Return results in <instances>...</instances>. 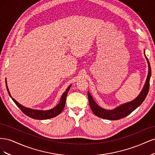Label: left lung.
Wrapping results in <instances>:
<instances>
[{
  "label": "left lung",
  "mask_w": 155,
  "mask_h": 155,
  "mask_svg": "<svg viewBox=\"0 0 155 155\" xmlns=\"http://www.w3.org/2000/svg\"><path fill=\"white\" fill-rule=\"evenodd\" d=\"M145 54V51H144ZM145 57L147 59V61L148 63V67H149V71L148 75L147 77L146 81L145 83V85L141 92L140 94L135 98V99L130 102L126 103V104H122L120 105L119 107H116V109L112 110H106L105 109H103L102 107L98 105L95 101L94 100L93 97H92L91 94L89 92H88V101L89 105L91 108V110H92L93 113L97 117H100L103 119L109 120H120L121 118H123L124 117L128 116L130 114L133 110H134L137 107H138L141 105L143 101L145 100V97H146L149 89V81L150 78L151 76V68L150 66V63L146 55H145Z\"/></svg>",
  "instance_id": "left-lung-1"
}]
</instances>
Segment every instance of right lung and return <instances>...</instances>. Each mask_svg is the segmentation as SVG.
I'll list each match as a JSON object with an SVG mask.
<instances>
[{
	"mask_svg": "<svg viewBox=\"0 0 155 155\" xmlns=\"http://www.w3.org/2000/svg\"><path fill=\"white\" fill-rule=\"evenodd\" d=\"M6 85L7 88V91L9 94V95L10 96L12 97V99L14 101V103L17 105V106L19 108V109L21 110V111L23 112V113L25 114L26 116L30 117L31 118L36 119V120H46V119H50L51 118H54V117H55L56 116L59 115L61 112L64 109V105H65V103H66V99H67V96L68 92L69 91V89L71 87V85H70L67 89L66 90L61 96V100L58 105L55 107L53 109H51L50 110H34V109H30V108H27L24 106L21 105L20 104L13 99V98L10 95V92L9 91V89L7 87V83H6Z\"/></svg>",
	"mask_w": 155,
	"mask_h": 155,
	"instance_id": "add662e5",
	"label": "right lung"
}]
</instances>
